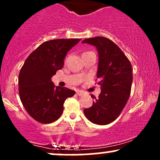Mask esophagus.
<instances>
[{"mask_svg": "<svg viewBox=\"0 0 160 160\" xmlns=\"http://www.w3.org/2000/svg\"><path fill=\"white\" fill-rule=\"evenodd\" d=\"M77 95H79V96H83L85 95V92L81 90H78L77 91Z\"/></svg>", "mask_w": 160, "mask_h": 160, "instance_id": "1", "label": "esophagus"}]
</instances>
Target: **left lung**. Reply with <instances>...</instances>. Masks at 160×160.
<instances>
[{
  "label": "left lung",
  "mask_w": 160,
  "mask_h": 160,
  "mask_svg": "<svg viewBox=\"0 0 160 160\" xmlns=\"http://www.w3.org/2000/svg\"><path fill=\"white\" fill-rule=\"evenodd\" d=\"M98 51L97 78L101 93L92 106L83 110L86 117L95 124L107 125L114 121L126 104L132 83V68L127 57L117 45L103 37L83 40Z\"/></svg>",
  "instance_id": "obj_1"
}]
</instances>
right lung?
<instances>
[{
	"mask_svg": "<svg viewBox=\"0 0 160 160\" xmlns=\"http://www.w3.org/2000/svg\"><path fill=\"white\" fill-rule=\"evenodd\" d=\"M80 39H56L42 43L29 55L19 75L21 102L28 114L41 123L58 120L66 98L74 90L56 86L52 76L62 68L68 51Z\"/></svg>",
	"mask_w": 160,
	"mask_h": 160,
	"instance_id": "right-lung-1",
	"label": "right lung"
}]
</instances>
